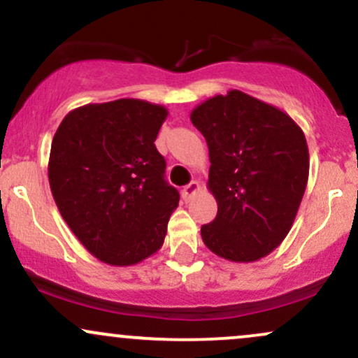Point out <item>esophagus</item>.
Here are the masks:
<instances>
[{"instance_id":"34e87169","label":"esophagus","mask_w":358,"mask_h":358,"mask_svg":"<svg viewBox=\"0 0 358 358\" xmlns=\"http://www.w3.org/2000/svg\"><path fill=\"white\" fill-rule=\"evenodd\" d=\"M200 183L199 182H192V183H188V185H185L183 187V190H182V196L185 200H190L193 195H195V193H199L200 192Z\"/></svg>"}]
</instances>
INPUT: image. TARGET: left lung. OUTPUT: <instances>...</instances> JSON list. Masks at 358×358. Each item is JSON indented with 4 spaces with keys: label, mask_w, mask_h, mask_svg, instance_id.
Returning a JSON list of instances; mask_svg holds the SVG:
<instances>
[{
    "label": "left lung",
    "mask_w": 358,
    "mask_h": 358,
    "mask_svg": "<svg viewBox=\"0 0 358 358\" xmlns=\"http://www.w3.org/2000/svg\"><path fill=\"white\" fill-rule=\"evenodd\" d=\"M190 119L207 141L208 188L219 207L200 229L205 245L234 262L268 256L289 232L308 183L301 127L241 90L210 97Z\"/></svg>",
    "instance_id": "obj_1"
}]
</instances>
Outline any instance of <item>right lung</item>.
Returning a JSON list of instances; mask_svg holds the SVG:
<instances>
[{
  "label": "right lung",
  "instance_id": "obj_1",
  "mask_svg": "<svg viewBox=\"0 0 358 358\" xmlns=\"http://www.w3.org/2000/svg\"><path fill=\"white\" fill-rule=\"evenodd\" d=\"M166 116L163 106L139 99L87 104L71 110L53 136V200L82 245L106 264H136L165 241L180 200L155 146Z\"/></svg>",
  "mask_w": 358,
  "mask_h": 358
}]
</instances>
